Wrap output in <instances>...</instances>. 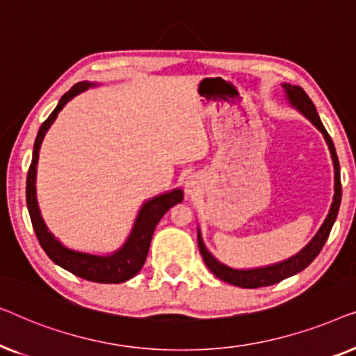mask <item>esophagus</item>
Returning <instances> with one entry per match:
<instances>
[{
	"mask_svg": "<svg viewBox=\"0 0 356 356\" xmlns=\"http://www.w3.org/2000/svg\"><path fill=\"white\" fill-rule=\"evenodd\" d=\"M184 189H186L188 194H196L201 189V181H199L196 175H189L186 181H184Z\"/></svg>",
	"mask_w": 356,
	"mask_h": 356,
	"instance_id": "34e87169",
	"label": "esophagus"
}]
</instances>
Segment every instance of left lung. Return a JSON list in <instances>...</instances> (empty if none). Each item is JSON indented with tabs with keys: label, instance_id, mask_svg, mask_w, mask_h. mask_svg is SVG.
<instances>
[{
	"label": "left lung",
	"instance_id": "1",
	"mask_svg": "<svg viewBox=\"0 0 356 356\" xmlns=\"http://www.w3.org/2000/svg\"><path fill=\"white\" fill-rule=\"evenodd\" d=\"M282 89L285 92V99L290 104V106H293L296 111H300V113L305 116V118H308L324 136L325 144H327L330 157H332L334 163V199L332 204H330L327 217H325L324 223L321 225L319 232L316 233L313 240H311L303 250L296 252L295 256L289 257V259L264 267H254V269H233V267L223 264V262L218 261L217 257L207 250L206 245H204L201 228H197V246L206 266L211 269L212 274L218 277L220 280L227 282V284L241 286V289H259V286L279 284V282L286 279V277H291L306 269V267L316 259V256L319 254L323 246L325 245V241H327L329 233L332 230L335 218H337L340 201H342V184H340V165L337 152H335L332 139H330L327 131H325L318 111H316L314 104L311 102L309 97L306 95V92L301 89L300 86H291L284 82V84H282Z\"/></svg>",
	"mask_w": 356,
	"mask_h": 356
}]
</instances>
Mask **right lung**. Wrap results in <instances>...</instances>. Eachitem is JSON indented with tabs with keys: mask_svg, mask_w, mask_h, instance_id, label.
I'll return each instance as SVG.
<instances>
[{
	"mask_svg": "<svg viewBox=\"0 0 356 356\" xmlns=\"http://www.w3.org/2000/svg\"><path fill=\"white\" fill-rule=\"evenodd\" d=\"M99 84L89 81L77 82L72 86L65 95L58 102L56 108L51 111V115L43 121V124L38 129L35 144H33V154H32V163L27 173V186H26V197H27V209L29 216H31L33 230L38 238V243L47 252L48 257L58 264L63 269H66L71 274L82 279L97 282V284H121L126 282L138 274L143 269L145 257H147L150 241H152V235L155 227L160 222L165 213L168 212L170 207L177 206L178 202L183 201V189H172V191L162 193L149 201H145L140 206L138 216H136L134 225L131 228L129 236L121 245V248L108 252V254H94V252L77 251L72 248H67L66 245L58 240V238L50 232L47 227L45 220H43L40 207H38L37 201V163H38V152H40V145L45 138L47 131L50 129L53 121L60 111L65 108L67 102L79 95L81 92L89 89V87H95Z\"/></svg>",
	"mask_w": 356,
	"mask_h": 356,
	"instance_id": "obj_1",
	"label": "right lung"
}]
</instances>
